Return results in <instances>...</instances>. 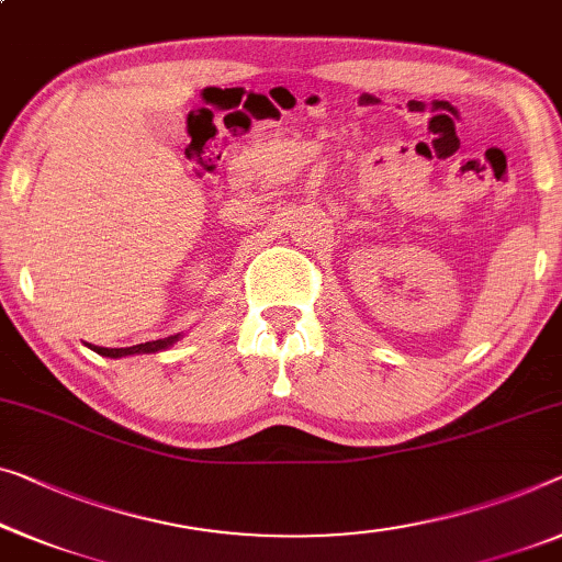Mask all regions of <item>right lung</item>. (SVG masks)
I'll return each instance as SVG.
<instances>
[{"instance_id":"1","label":"right lung","mask_w":562,"mask_h":562,"mask_svg":"<svg viewBox=\"0 0 562 562\" xmlns=\"http://www.w3.org/2000/svg\"><path fill=\"white\" fill-rule=\"evenodd\" d=\"M179 338H181V333L169 335V338H161V340L140 342V346H131V348H100V346H88V348L95 350L98 356H105V358H125V356H138V353H158V350L171 348Z\"/></svg>"}]
</instances>
